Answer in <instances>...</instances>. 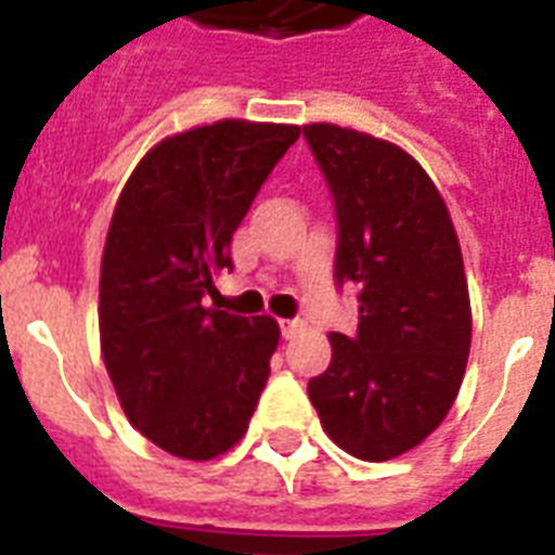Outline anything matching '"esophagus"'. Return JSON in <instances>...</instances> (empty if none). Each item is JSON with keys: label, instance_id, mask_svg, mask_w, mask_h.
I'll use <instances>...</instances> for the list:
<instances>
[{"label": "esophagus", "instance_id": "esophagus-1", "mask_svg": "<svg viewBox=\"0 0 555 555\" xmlns=\"http://www.w3.org/2000/svg\"><path fill=\"white\" fill-rule=\"evenodd\" d=\"M279 328H282V337L291 339L302 331V320H279Z\"/></svg>", "mask_w": 555, "mask_h": 555}]
</instances>
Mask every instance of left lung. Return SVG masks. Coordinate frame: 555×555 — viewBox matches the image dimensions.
Segmentation results:
<instances>
[{
	"label": "left lung",
	"instance_id": "left-lung-1",
	"mask_svg": "<svg viewBox=\"0 0 555 555\" xmlns=\"http://www.w3.org/2000/svg\"><path fill=\"white\" fill-rule=\"evenodd\" d=\"M302 132L334 192V276L360 287L357 334H331V365L308 397L339 449L379 464L429 438L464 383V256L447 201L409 152L334 124Z\"/></svg>",
	"mask_w": 555,
	"mask_h": 555
}]
</instances>
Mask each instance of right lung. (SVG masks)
Segmentation results:
<instances>
[{
	"mask_svg": "<svg viewBox=\"0 0 555 555\" xmlns=\"http://www.w3.org/2000/svg\"><path fill=\"white\" fill-rule=\"evenodd\" d=\"M299 126L218 120L155 143L126 181L100 264V351L155 447L209 461L250 426L279 346L273 317L204 308L230 242Z\"/></svg>",
	"mask_w": 555,
	"mask_h": 555,
	"instance_id": "obj_1",
	"label": "right lung"
}]
</instances>
